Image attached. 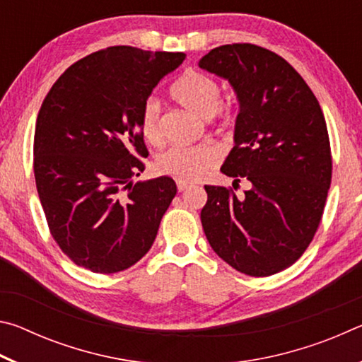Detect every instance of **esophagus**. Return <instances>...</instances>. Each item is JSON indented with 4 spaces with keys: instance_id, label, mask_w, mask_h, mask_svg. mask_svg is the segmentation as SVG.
I'll return each instance as SVG.
<instances>
[{
    "instance_id": "34e87169",
    "label": "esophagus",
    "mask_w": 362,
    "mask_h": 362,
    "mask_svg": "<svg viewBox=\"0 0 362 362\" xmlns=\"http://www.w3.org/2000/svg\"><path fill=\"white\" fill-rule=\"evenodd\" d=\"M189 187H192V183L189 182H183V180L177 182V189H179V192H185V189Z\"/></svg>"
}]
</instances>
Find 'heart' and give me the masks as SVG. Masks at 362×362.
Masks as SVG:
<instances>
[{"instance_id": "heart-1", "label": "heart", "mask_w": 362, "mask_h": 362, "mask_svg": "<svg viewBox=\"0 0 362 362\" xmlns=\"http://www.w3.org/2000/svg\"><path fill=\"white\" fill-rule=\"evenodd\" d=\"M173 99L180 103L188 112L203 119H211L218 112L222 102L220 84L198 71H188L170 89ZM144 137L150 144H159L161 132V107L158 100L148 99L144 103L142 118H140ZM222 153L212 144H201L193 146L175 145L159 155L156 168L161 174L170 175L179 180H198L207 170L220 161Z\"/></svg>"}]
</instances>
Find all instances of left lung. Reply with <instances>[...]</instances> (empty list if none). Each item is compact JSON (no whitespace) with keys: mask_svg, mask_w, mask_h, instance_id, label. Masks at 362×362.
I'll list each match as a JSON object with an SVG mask.
<instances>
[{"mask_svg":"<svg viewBox=\"0 0 362 362\" xmlns=\"http://www.w3.org/2000/svg\"><path fill=\"white\" fill-rule=\"evenodd\" d=\"M198 65L235 90V146L220 170L250 182L240 198L206 185L201 223L230 267L269 276L300 259L321 222L332 177L322 110L293 66L260 46H220Z\"/></svg>","mask_w":362,"mask_h":362,"instance_id":"left-lung-1","label":"left lung"}]
</instances>
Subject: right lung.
I'll return each mask as SVG.
<instances>
[{"label":"right lung","instance_id":"right-lung-1","mask_svg":"<svg viewBox=\"0 0 362 362\" xmlns=\"http://www.w3.org/2000/svg\"><path fill=\"white\" fill-rule=\"evenodd\" d=\"M183 52L113 46L78 60L36 119L33 169L49 230L78 267L118 273L148 252L177 193L168 175L134 182L148 155L144 103Z\"/></svg>","mask_w":362,"mask_h":362}]
</instances>
